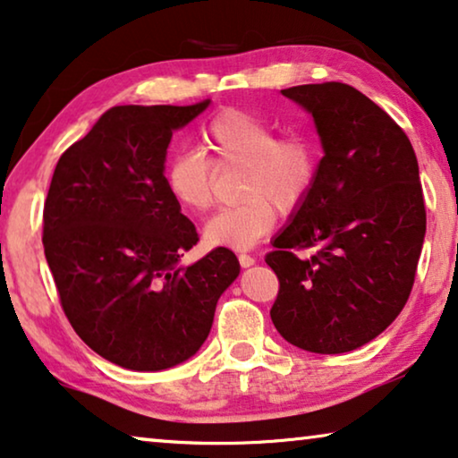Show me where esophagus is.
<instances>
[{
	"label": "esophagus",
	"mask_w": 458,
	"mask_h": 458,
	"mask_svg": "<svg viewBox=\"0 0 458 458\" xmlns=\"http://www.w3.org/2000/svg\"><path fill=\"white\" fill-rule=\"evenodd\" d=\"M238 263H241L242 267H250L255 263V257L249 255V253H241V255H238Z\"/></svg>",
	"instance_id": "34e87169"
}]
</instances>
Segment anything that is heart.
Masks as SVG:
<instances>
[{"instance_id": "b5f03b06", "label": "heart", "mask_w": 458, "mask_h": 458, "mask_svg": "<svg viewBox=\"0 0 458 458\" xmlns=\"http://www.w3.org/2000/svg\"><path fill=\"white\" fill-rule=\"evenodd\" d=\"M199 149L174 156L164 167L167 195L186 214H205L214 203V170L241 167L238 199L208 222L209 247L250 249L263 241L282 214H293L311 195L321 151L307 132L278 134L272 122L244 109H224L203 126Z\"/></svg>"}]
</instances>
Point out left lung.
<instances>
[{
	"instance_id": "left-lung-1",
	"label": "left lung",
	"mask_w": 458,
	"mask_h": 458,
	"mask_svg": "<svg viewBox=\"0 0 458 458\" xmlns=\"http://www.w3.org/2000/svg\"><path fill=\"white\" fill-rule=\"evenodd\" d=\"M313 115L324 157L311 195L276 236L266 263L280 291L272 321L309 352L338 355L382 334L407 305L425 236L413 145L344 82L284 89ZM315 248L302 260L299 250Z\"/></svg>"
}]
</instances>
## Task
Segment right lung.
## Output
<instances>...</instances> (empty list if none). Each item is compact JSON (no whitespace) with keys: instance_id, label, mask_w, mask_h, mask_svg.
Segmentation results:
<instances>
[{"instance_id":"obj_1","label":"right lung","mask_w":458,"mask_h":458,"mask_svg":"<svg viewBox=\"0 0 458 458\" xmlns=\"http://www.w3.org/2000/svg\"><path fill=\"white\" fill-rule=\"evenodd\" d=\"M195 106H115L62 153L43 208V247L64 313L112 363L159 371L209 336L241 266L226 247L178 266L199 234L164 186L172 132Z\"/></svg>"}]
</instances>
